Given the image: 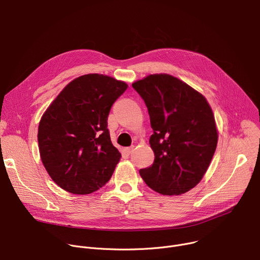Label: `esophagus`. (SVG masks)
I'll list each match as a JSON object with an SVG mask.
<instances>
[{
	"instance_id": "1",
	"label": "esophagus",
	"mask_w": 260,
	"mask_h": 260,
	"mask_svg": "<svg viewBox=\"0 0 260 260\" xmlns=\"http://www.w3.org/2000/svg\"><path fill=\"white\" fill-rule=\"evenodd\" d=\"M133 150H134V147H130V148H125L124 149V152L126 153V154H128V155H130L132 152H133Z\"/></svg>"
}]
</instances>
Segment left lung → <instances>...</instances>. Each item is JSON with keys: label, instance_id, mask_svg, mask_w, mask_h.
<instances>
[{"label": "left lung", "instance_id": "obj_1", "mask_svg": "<svg viewBox=\"0 0 260 260\" xmlns=\"http://www.w3.org/2000/svg\"><path fill=\"white\" fill-rule=\"evenodd\" d=\"M145 101L154 130V163L139 170L146 184L163 195H180L204 178L217 148L215 118L207 99L168 74L132 83Z\"/></svg>", "mask_w": 260, "mask_h": 260}]
</instances>
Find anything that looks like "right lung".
Wrapping results in <instances>:
<instances>
[{
    "mask_svg": "<svg viewBox=\"0 0 260 260\" xmlns=\"http://www.w3.org/2000/svg\"><path fill=\"white\" fill-rule=\"evenodd\" d=\"M128 88L103 74H86L68 83L48 106L38 128L42 163L67 192L90 194L111 178L121 153L112 146L107 118Z\"/></svg>",
    "mask_w": 260,
    "mask_h": 260,
    "instance_id": "obj_1",
    "label": "right lung"
}]
</instances>
